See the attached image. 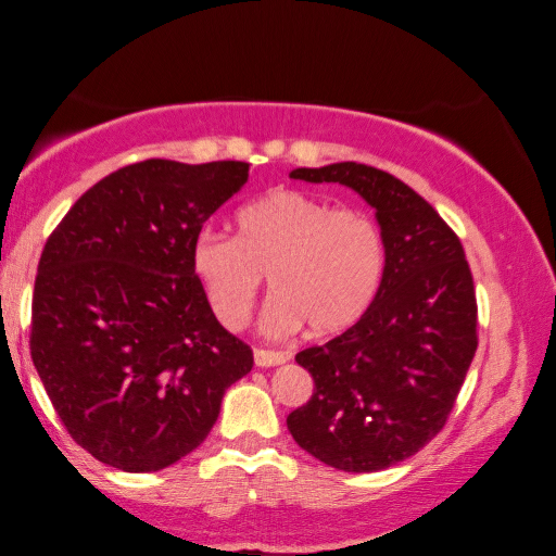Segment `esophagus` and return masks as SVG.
<instances>
[{
  "mask_svg": "<svg viewBox=\"0 0 556 556\" xmlns=\"http://www.w3.org/2000/svg\"><path fill=\"white\" fill-rule=\"evenodd\" d=\"M253 359H256V367H278V364L288 362V354L273 350H256L253 352Z\"/></svg>",
  "mask_w": 556,
  "mask_h": 556,
  "instance_id": "esophagus-1",
  "label": "esophagus"
}]
</instances>
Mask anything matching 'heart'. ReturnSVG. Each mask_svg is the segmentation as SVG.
<instances>
[{"label": "heart", "instance_id": "heart-1", "mask_svg": "<svg viewBox=\"0 0 556 556\" xmlns=\"http://www.w3.org/2000/svg\"><path fill=\"white\" fill-rule=\"evenodd\" d=\"M189 263L218 323H249L266 273L273 298L263 330L290 334L311 325L317 334L340 332L367 313L384 276V236L357 208L278 189L236 214V236L204 229Z\"/></svg>", "mask_w": 556, "mask_h": 556}]
</instances>
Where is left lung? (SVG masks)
Listing matches in <instances>:
<instances>
[{
	"instance_id": "1",
	"label": "left lung",
	"mask_w": 556,
	"mask_h": 556,
	"mask_svg": "<svg viewBox=\"0 0 556 556\" xmlns=\"http://www.w3.org/2000/svg\"><path fill=\"white\" fill-rule=\"evenodd\" d=\"M290 177L354 189L377 212L387 263L367 313L334 340L295 354L315 389L288 416V431L338 470L391 468L443 429L476 357L478 303L466 251L439 212L389 172L338 162Z\"/></svg>"
}]
</instances>
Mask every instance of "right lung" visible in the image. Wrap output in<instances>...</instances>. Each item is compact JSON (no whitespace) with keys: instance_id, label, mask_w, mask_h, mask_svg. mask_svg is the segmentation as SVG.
<instances>
[{"instance_id":"1","label":"right lung","mask_w":556,"mask_h":556,"mask_svg":"<svg viewBox=\"0 0 556 556\" xmlns=\"http://www.w3.org/2000/svg\"><path fill=\"white\" fill-rule=\"evenodd\" d=\"M249 162L144 160L68 208L39 261L31 359L71 439L105 466L162 470L202 443L253 367L197 283L189 251Z\"/></svg>"}]
</instances>
